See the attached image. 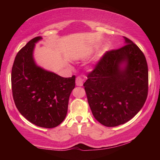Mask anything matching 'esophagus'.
I'll return each instance as SVG.
<instances>
[{"instance_id": "1", "label": "esophagus", "mask_w": 160, "mask_h": 160, "mask_svg": "<svg viewBox=\"0 0 160 160\" xmlns=\"http://www.w3.org/2000/svg\"><path fill=\"white\" fill-rule=\"evenodd\" d=\"M76 84L77 86H82L83 85V79L80 76H78L76 79Z\"/></svg>"}]
</instances>
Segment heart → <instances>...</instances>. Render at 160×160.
Segmentation results:
<instances>
[{
	"instance_id": "obj_1",
	"label": "heart",
	"mask_w": 160,
	"mask_h": 160,
	"mask_svg": "<svg viewBox=\"0 0 160 160\" xmlns=\"http://www.w3.org/2000/svg\"><path fill=\"white\" fill-rule=\"evenodd\" d=\"M105 50H106V49H105Z\"/></svg>"
}]
</instances>
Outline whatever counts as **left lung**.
<instances>
[{
    "mask_svg": "<svg viewBox=\"0 0 160 160\" xmlns=\"http://www.w3.org/2000/svg\"><path fill=\"white\" fill-rule=\"evenodd\" d=\"M124 38L125 45L105 53L83 84L94 118L108 127L130 120L148 95L147 60L135 43Z\"/></svg>",
    "mask_w": 160,
    "mask_h": 160,
    "instance_id": "left-lung-1",
    "label": "left lung"
}]
</instances>
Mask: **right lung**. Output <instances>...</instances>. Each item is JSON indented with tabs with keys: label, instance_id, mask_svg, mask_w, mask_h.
Wrapping results in <instances>:
<instances>
[{
	"label": "right lung",
	"instance_id": "add662e5",
	"mask_svg": "<svg viewBox=\"0 0 160 160\" xmlns=\"http://www.w3.org/2000/svg\"><path fill=\"white\" fill-rule=\"evenodd\" d=\"M42 37L32 39L17 53L12 70V89L16 108L31 123L54 128L65 118L76 76L63 78L36 65L33 52Z\"/></svg>",
	"mask_w": 160,
	"mask_h": 160
}]
</instances>
